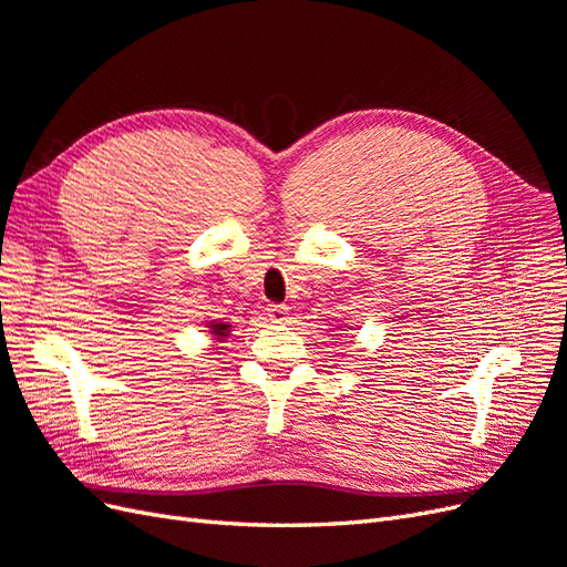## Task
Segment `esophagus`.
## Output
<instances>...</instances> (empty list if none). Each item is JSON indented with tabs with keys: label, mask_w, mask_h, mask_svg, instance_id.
Here are the masks:
<instances>
[{
	"label": "esophagus",
	"mask_w": 567,
	"mask_h": 567,
	"mask_svg": "<svg viewBox=\"0 0 567 567\" xmlns=\"http://www.w3.org/2000/svg\"><path fill=\"white\" fill-rule=\"evenodd\" d=\"M267 317L274 323H284V321H288V307L286 305H269L267 307Z\"/></svg>",
	"instance_id": "1"
}]
</instances>
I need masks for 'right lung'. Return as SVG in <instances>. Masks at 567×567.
<instances>
[{
  "mask_svg": "<svg viewBox=\"0 0 567 567\" xmlns=\"http://www.w3.org/2000/svg\"><path fill=\"white\" fill-rule=\"evenodd\" d=\"M205 329H208V333L217 342H225L231 336V323H227V321H210L208 326H205Z\"/></svg>",
  "mask_w": 567,
  "mask_h": 567,
  "instance_id": "add662e5",
  "label": "right lung"
}]
</instances>
